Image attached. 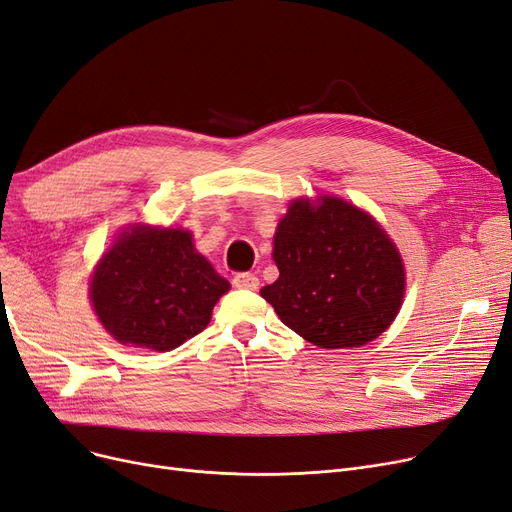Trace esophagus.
Returning <instances> with one entry per match:
<instances>
[{
    "label": "esophagus",
    "mask_w": 512,
    "mask_h": 512,
    "mask_svg": "<svg viewBox=\"0 0 512 512\" xmlns=\"http://www.w3.org/2000/svg\"><path fill=\"white\" fill-rule=\"evenodd\" d=\"M233 285L237 289H258L260 281H258V277L254 273H237L233 277Z\"/></svg>",
    "instance_id": "obj_1"
}]
</instances>
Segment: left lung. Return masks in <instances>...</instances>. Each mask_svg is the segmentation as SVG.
Listing matches in <instances>:
<instances>
[{"label":"left lung","instance_id":"obj_1","mask_svg":"<svg viewBox=\"0 0 512 512\" xmlns=\"http://www.w3.org/2000/svg\"><path fill=\"white\" fill-rule=\"evenodd\" d=\"M279 279L260 289L283 325L319 348H358L400 310L404 266L396 246L360 208L323 196L296 200L275 233Z\"/></svg>","mask_w":512,"mask_h":512}]
</instances>
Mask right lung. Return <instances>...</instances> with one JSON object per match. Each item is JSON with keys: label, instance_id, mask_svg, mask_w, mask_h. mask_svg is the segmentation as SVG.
Instances as JSON below:
<instances>
[{"label": "right lung", "instance_id": "add662e5", "mask_svg": "<svg viewBox=\"0 0 512 512\" xmlns=\"http://www.w3.org/2000/svg\"><path fill=\"white\" fill-rule=\"evenodd\" d=\"M229 281L193 248L183 229L135 227L116 239L91 279V302L120 344L179 348L206 329Z\"/></svg>", "mask_w": 512, "mask_h": 512}]
</instances>
